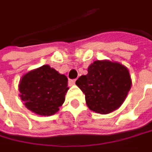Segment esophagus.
<instances>
[{
  "label": "esophagus",
  "instance_id": "34e87169",
  "mask_svg": "<svg viewBox=\"0 0 152 152\" xmlns=\"http://www.w3.org/2000/svg\"><path fill=\"white\" fill-rule=\"evenodd\" d=\"M75 80H69V81H68V83H69V85L70 86H72V85H74L75 84Z\"/></svg>",
  "mask_w": 152,
  "mask_h": 152
}]
</instances>
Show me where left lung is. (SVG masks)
Wrapping results in <instances>:
<instances>
[{"label": "left lung", "instance_id": "obj_1", "mask_svg": "<svg viewBox=\"0 0 152 152\" xmlns=\"http://www.w3.org/2000/svg\"><path fill=\"white\" fill-rule=\"evenodd\" d=\"M76 85L85 93L87 106L92 112L107 114L118 109L131 89L129 71L123 65L96 60L81 75Z\"/></svg>", "mask_w": 152, "mask_h": 152}]
</instances>
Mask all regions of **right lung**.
<instances>
[{"label": "right lung", "mask_w": 152, "mask_h": 152, "mask_svg": "<svg viewBox=\"0 0 152 152\" xmlns=\"http://www.w3.org/2000/svg\"><path fill=\"white\" fill-rule=\"evenodd\" d=\"M20 99L28 110L41 116L59 111L67 92V78L48 65L26 73L20 82Z\"/></svg>", "instance_id": "right-lung-1"}]
</instances>
